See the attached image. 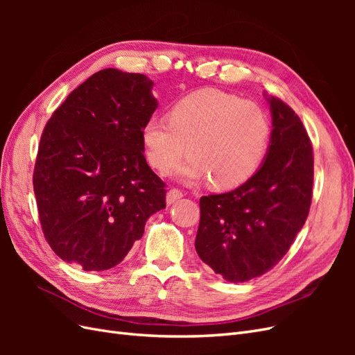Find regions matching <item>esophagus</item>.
Segmentation results:
<instances>
[{
  "mask_svg": "<svg viewBox=\"0 0 355 355\" xmlns=\"http://www.w3.org/2000/svg\"><path fill=\"white\" fill-rule=\"evenodd\" d=\"M182 197H184V194H182V191H179V189H170L168 192H167V196H166V201H167V204L170 206V204H173V202H176L178 200H180Z\"/></svg>",
  "mask_w": 355,
  "mask_h": 355,
  "instance_id": "obj_1",
  "label": "esophagus"
}]
</instances>
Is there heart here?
<instances>
[{
    "label": "heart",
    "mask_w": 355,
    "mask_h": 355,
    "mask_svg": "<svg viewBox=\"0 0 355 355\" xmlns=\"http://www.w3.org/2000/svg\"><path fill=\"white\" fill-rule=\"evenodd\" d=\"M270 120L259 105L234 94L202 90L179 101L168 123L153 116L142 127L144 153L159 173L176 170L187 184L209 179L218 189L239 187L261 166L270 144Z\"/></svg>",
    "instance_id": "b5f03b06"
}]
</instances>
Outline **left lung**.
Listing matches in <instances>:
<instances>
[{"mask_svg": "<svg viewBox=\"0 0 355 355\" xmlns=\"http://www.w3.org/2000/svg\"><path fill=\"white\" fill-rule=\"evenodd\" d=\"M265 94L272 130L263 163L243 185L201 197L200 259L231 283L249 282L282 261L302 230L313 197V146L302 121Z\"/></svg>", "mask_w": 355, "mask_h": 355, "instance_id": "1", "label": "left lung"}]
</instances>
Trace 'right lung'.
Wrapping results in <instances>:
<instances>
[{
    "mask_svg": "<svg viewBox=\"0 0 355 355\" xmlns=\"http://www.w3.org/2000/svg\"><path fill=\"white\" fill-rule=\"evenodd\" d=\"M144 73L102 69L75 89L42 132L34 192L42 232L62 261L106 271L141 240L166 189L144 157L158 102Z\"/></svg>",
    "mask_w": 355,
    "mask_h": 355,
    "instance_id": "1",
    "label": "right lung"
}]
</instances>
